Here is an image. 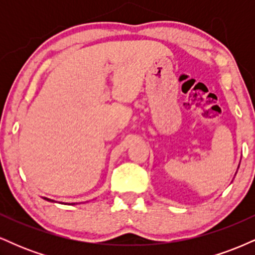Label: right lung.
Returning a JSON list of instances; mask_svg holds the SVG:
<instances>
[{
  "label": "right lung",
  "instance_id": "1",
  "mask_svg": "<svg viewBox=\"0 0 255 255\" xmlns=\"http://www.w3.org/2000/svg\"><path fill=\"white\" fill-rule=\"evenodd\" d=\"M44 199H45V200H48V201H54V200H50V199H48V198H44ZM69 205H74V203L69 204Z\"/></svg>",
  "mask_w": 255,
  "mask_h": 255
}]
</instances>
